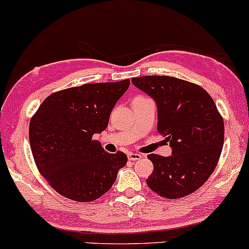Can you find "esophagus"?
Masks as SVG:
<instances>
[{
	"label": "esophagus",
	"mask_w": 249,
	"mask_h": 249,
	"mask_svg": "<svg viewBox=\"0 0 249 249\" xmlns=\"http://www.w3.org/2000/svg\"><path fill=\"white\" fill-rule=\"evenodd\" d=\"M128 160H131V161H136V160H138V159H141V158H142V154H139V153H128Z\"/></svg>",
	"instance_id": "34e87169"
}]
</instances>
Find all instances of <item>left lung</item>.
Instances as JSON below:
<instances>
[{
	"instance_id": "obj_1",
	"label": "left lung",
	"mask_w": 249,
	"mask_h": 249,
	"mask_svg": "<svg viewBox=\"0 0 249 249\" xmlns=\"http://www.w3.org/2000/svg\"><path fill=\"white\" fill-rule=\"evenodd\" d=\"M158 107V132L166 137L172 156L151 153L153 172L147 186L166 199H178L199 190L218 164L225 126L212 97L194 83L170 76L132 78Z\"/></svg>"
}]
</instances>
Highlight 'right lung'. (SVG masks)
Instances as JSON below:
<instances>
[{
  "label": "right lung",
  "mask_w": 249,
  "mask_h": 249,
  "mask_svg": "<svg viewBox=\"0 0 249 249\" xmlns=\"http://www.w3.org/2000/svg\"><path fill=\"white\" fill-rule=\"evenodd\" d=\"M130 79L83 84L48 96L31 117L29 141L39 173L57 193L79 202L101 198L112 187L126 154L107 153L92 139L107 128Z\"/></svg>",
  "instance_id": "right-lung-1"
}]
</instances>
